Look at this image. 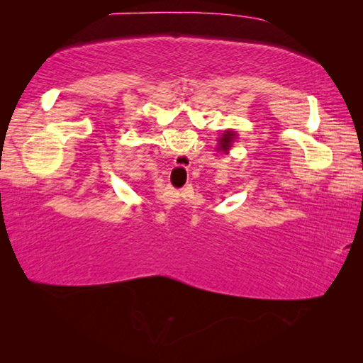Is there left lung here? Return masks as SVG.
<instances>
[{
    "mask_svg": "<svg viewBox=\"0 0 363 363\" xmlns=\"http://www.w3.org/2000/svg\"><path fill=\"white\" fill-rule=\"evenodd\" d=\"M235 139V134H233V131H225L223 134V138L219 139V149L223 152H227L229 150V147L232 145V140Z\"/></svg>",
    "mask_w": 363,
    "mask_h": 363,
    "instance_id": "left-lung-1",
    "label": "left lung"
}]
</instances>
